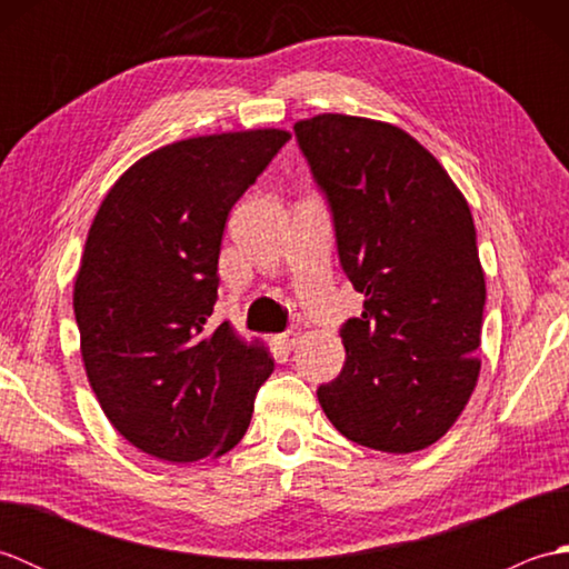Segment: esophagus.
<instances>
[{"label": "esophagus", "instance_id": "34e87169", "mask_svg": "<svg viewBox=\"0 0 569 569\" xmlns=\"http://www.w3.org/2000/svg\"><path fill=\"white\" fill-rule=\"evenodd\" d=\"M300 337H303V330H300V328H288V330L281 335V345L291 349V347H296V345L300 342Z\"/></svg>", "mask_w": 569, "mask_h": 569}]
</instances>
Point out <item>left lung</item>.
<instances>
[{
  "label": "left lung",
  "instance_id": "1",
  "mask_svg": "<svg viewBox=\"0 0 569 569\" xmlns=\"http://www.w3.org/2000/svg\"><path fill=\"white\" fill-rule=\"evenodd\" d=\"M328 196L337 253L365 312L342 328L347 361L318 401L347 440L426 450L475 391L485 271L469 204L435 156L393 124L318 114L293 127Z\"/></svg>",
  "mask_w": 569,
  "mask_h": 569
}]
</instances>
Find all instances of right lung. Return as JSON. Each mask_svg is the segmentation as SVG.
<instances>
[{"label": "right lung", "mask_w": 569, "mask_h": 569, "mask_svg": "<svg viewBox=\"0 0 569 569\" xmlns=\"http://www.w3.org/2000/svg\"><path fill=\"white\" fill-rule=\"evenodd\" d=\"M291 139L283 129L192 137L143 156L107 192L72 288L80 352L114 430L166 462L244 438L273 359L204 322L229 210Z\"/></svg>", "instance_id": "1"}]
</instances>
